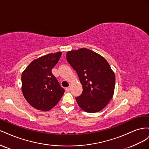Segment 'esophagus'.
Wrapping results in <instances>:
<instances>
[{
	"label": "esophagus",
	"mask_w": 149,
	"mask_h": 149,
	"mask_svg": "<svg viewBox=\"0 0 149 149\" xmlns=\"http://www.w3.org/2000/svg\"><path fill=\"white\" fill-rule=\"evenodd\" d=\"M70 87H67V88H66V91H70Z\"/></svg>",
	"instance_id": "1"
}]
</instances>
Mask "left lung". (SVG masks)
I'll use <instances>...</instances> for the list:
<instances>
[{"mask_svg": "<svg viewBox=\"0 0 149 149\" xmlns=\"http://www.w3.org/2000/svg\"><path fill=\"white\" fill-rule=\"evenodd\" d=\"M66 60L76 71L83 92L76 97L78 104L87 112L104 109L113 96L115 74L104 58L87 48L67 53Z\"/></svg>", "mask_w": 149, "mask_h": 149, "instance_id": "obj_1", "label": "left lung"}]
</instances>
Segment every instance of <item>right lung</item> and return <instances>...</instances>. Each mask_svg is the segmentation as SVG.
Returning <instances> with one entry per match:
<instances>
[{
    "label": "right lung",
    "mask_w": 149,
    "mask_h": 149,
    "mask_svg": "<svg viewBox=\"0 0 149 149\" xmlns=\"http://www.w3.org/2000/svg\"><path fill=\"white\" fill-rule=\"evenodd\" d=\"M61 52L50 53L31 61L22 74V91L30 104L47 111L56 105L65 89L52 70L59 61Z\"/></svg>",
    "instance_id": "obj_1"
}]
</instances>
